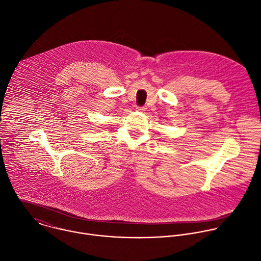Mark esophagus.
I'll return each mask as SVG.
<instances>
[{
    "label": "esophagus",
    "mask_w": 261,
    "mask_h": 261,
    "mask_svg": "<svg viewBox=\"0 0 261 261\" xmlns=\"http://www.w3.org/2000/svg\"><path fill=\"white\" fill-rule=\"evenodd\" d=\"M136 109H137V111H140V112H144L146 110L145 107H137Z\"/></svg>",
    "instance_id": "esophagus-1"
}]
</instances>
